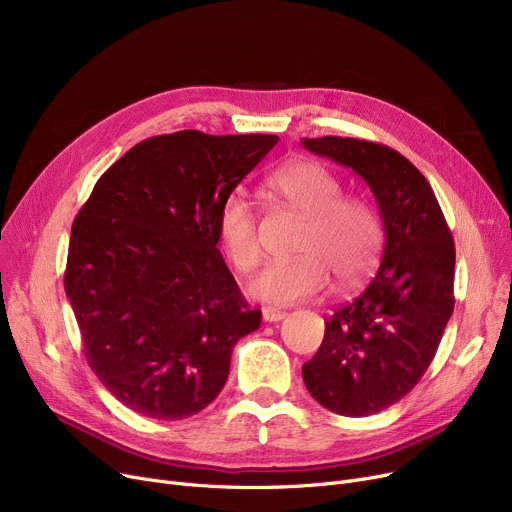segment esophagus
I'll return each mask as SVG.
<instances>
[{
	"label": "esophagus",
	"mask_w": 512,
	"mask_h": 512,
	"mask_svg": "<svg viewBox=\"0 0 512 512\" xmlns=\"http://www.w3.org/2000/svg\"><path fill=\"white\" fill-rule=\"evenodd\" d=\"M286 317V311L274 309V307H263V319L270 321V324H276V321H282Z\"/></svg>",
	"instance_id": "obj_1"
}]
</instances>
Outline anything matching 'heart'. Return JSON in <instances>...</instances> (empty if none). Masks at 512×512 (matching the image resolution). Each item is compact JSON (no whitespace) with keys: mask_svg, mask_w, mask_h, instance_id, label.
Wrapping results in <instances>:
<instances>
[{"mask_svg":"<svg viewBox=\"0 0 512 512\" xmlns=\"http://www.w3.org/2000/svg\"><path fill=\"white\" fill-rule=\"evenodd\" d=\"M272 201L299 213L303 226L294 251L299 257L267 263L249 280V294L270 305H292L315 297L334 276L340 288H355L380 263L384 226L367 201L342 197L340 180L315 161H292L263 182ZM218 242L240 272L259 261L257 220L240 193L228 195L218 211Z\"/></svg>","mask_w":512,"mask_h":512,"instance_id":"heart-1","label":"heart"}]
</instances>
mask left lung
I'll return each instance as SVG.
<instances>
[{
  "label": "left lung",
  "instance_id": "1",
  "mask_svg": "<svg viewBox=\"0 0 512 512\" xmlns=\"http://www.w3.org/2000/svg\"><path fill=\"white\" fill-rule=\"evenodd\" d=\"M301 145L351 168L369 186L386 234L378 274L326 321L303 380L332 413L375 415L417 386L438 351L454 309L452 234L432 186L398 151L342 137Z\"/></svg>",
  "mask_w": 512,
  "mask_h": 512
}]
</instances>
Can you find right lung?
<instances>
[{
  "label": "right lung",
  "mask_w": 512,
  "mask_h": 512,
  "mask_svg": "<svg viewBox=\"0 0 512 512\" xmlns=\"http://www.w3.org/2000/svg\"><path fill=\"white\" fill-rule=\"evenodd\" d=\"M276 134L147 139L95 184L72 224L64 288L99 382L143 417L203 411L234 344L261 324L218 249V211Z\"/></svg>",
  "instance_id": "obj_1"
}]
</instances>
